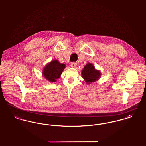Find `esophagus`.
I'll return each instance as SVG.
<instances>
[{
    "mask_svg": "<svg viewBox=\"0 0 146 146\" xmlns=\"http://www.w3.org/2000/svg\"><path fill=\"white\" fill-rule=\"evenodd\" d=\"M76 65H77V63L76 62H72L71 63V66L73 68H75L76 67Z\"/></svg>",
    "mask_w": 146,
    "mask_h": 146,
    "instance_id": "esophagus-1",
    "label": "esophagus"
}]
</instances>
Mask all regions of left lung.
<instances>
[{"instance_id": "1", "label": "left lung", "mask_w": 146, "mask_h": 146, "mask_svg": "<svg viewBox=\"0 0 146 146\" xmlns=\"http://www.w3.org/2000/svg\"><path fill=\"white\" fill-rule=\"evenodd\" d=\"M82 78L86 84H90L97 81L101 76V72L100 70L95 68L92 63H87L82 71Z\"/></svg>"}]
</instances>
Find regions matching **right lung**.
I'll return each mask as SVG.
<instances>
[{
	"instance_id": "obj_1",
	"label": "right lung",
	"mask_w": 146,
	"mask_h": 146,
	"mask_svg": "<svg viewBox=\"0 0 146 146\" xmlns=\"http://www.w3.org/2000/svg\"><path fill=\"white\" fill-rule=\"evenodd\" d=\"M65 68L64 63H61L57 60H52L44 67L42 71V76L48 82L55 83L60 78Z\"/></svg>"
}]
</instances>
